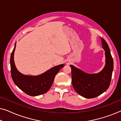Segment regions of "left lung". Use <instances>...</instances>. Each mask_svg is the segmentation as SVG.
I'll list each match as a JSON object with an SVG mask.
<instances>
[{
    "mask_svg": "<svg viewBox=\"0 0 121 121\" xmlns=\"http://www.w3.org/2000/svg\"><path fill=\"white\" fill-rule=\"evenodd\" d=\"M102 47L105 51L106 65L97 74H87L74 66L72 69V82L75 91L87 99L94 98L107 90L110 85L113 69V60L108 44L101 39Z\"/></svg>",
    "mask_w": 121,
    "mask_h": 121,
    "instance_id": "obj_1",
    "label": "left lung"
}]
</instances>
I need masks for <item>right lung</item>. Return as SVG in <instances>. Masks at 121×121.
<instances>
[{"instance_id":"add662e5","label":"right lung","mask_w":121,"mask_h":121,"mask_svg":"<svg viewBox=\"0 0 121 121\" xmlns=\"http://www.w3.org/2000/svg\"><path fill=\"white\" fill-rule=\"evenodd\" d=\"M15 47L16 43L10 57L11 74L13 82L19 89L29 95L35 96L46 93L52 86L56 75L64 65L56 66L38 76L24 75L17 70L15 65L14 53Z\"/></svg>"}]
</instances>
